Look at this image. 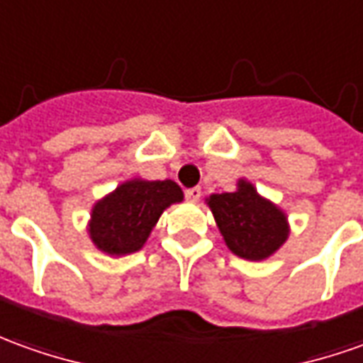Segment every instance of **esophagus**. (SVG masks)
I'll return each instance as SVG.
<instances>
[{
	"label": "esophagus",
	"mask_w": 363,
	"mask_h": 363,
	"mask_svg": "<svg viewBox=\"0 0 363 363\" xmlns=\"http://www.w3.org/2000/svg\"><path fill=\"white\" fill-rule=\"evenodd\" d=\"M199 197H201V189L199 187H189V189H186V199L189 203H197Z\"/></svg>",
	"instance_id": "esophagus-1"
}]
</instances>
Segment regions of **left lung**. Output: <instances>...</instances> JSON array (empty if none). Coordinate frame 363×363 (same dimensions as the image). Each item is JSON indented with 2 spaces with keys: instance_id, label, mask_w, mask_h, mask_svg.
I'll return each instance as SVG.
<instances>
[{
  "instance_id": "8db88e82",
  "label": "left lung",
  "mask_w": 363,
  "mask_h": 363,
  "mask_svg": "<svg viewBox=\"0 0 363 363\" xmlns=\"http://www.w3.org/2000/svg\"><path fill=\"white\" fill-rule=\"evenodd\" d=\"M207 206L223 235L225 245L241 259H269L289 239L284 211L259 196L247 179H239L237 189L231 194L209 196Z\"/></svg>"
}]
</instances>
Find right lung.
<instances>
[{
  "instance_id": "add662e5",
  "label": "right lung",
  "mask_w": 363,
  "mask_h": 363,
  "mask_svg": "<svg viewBox=\"0 0 363 363\" xmlns=\"http://www.w3.org/2000/svg\"><path fill=\"white\" fill-rule=\"evenodd\" d=\"M184 191L172 179H128L92 207L89 235L96 249L106 255H130L148 241L160 215L179 203Z\"/></svg>"
}]
</instances>
